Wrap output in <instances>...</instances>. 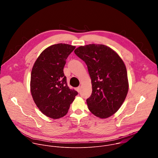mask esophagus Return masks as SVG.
I'll use <instances>...</instances> for the list:
<instances>
[{
  "label": "esophagus",
  "instance_id": "obj_1",
  "mask_svg": "<svg viewBox=\"0 0 158 158\" xmlns=\"http://www.w3.org/2000/svg\"><path fill=\"white\" fill-rule=\"evenodd\" d=\"M76 90H77V92L79 93V92H81V87H77Z\"/></svg>",
  "mask_w": 158,
  "mask_h": 158
}]
</instances>
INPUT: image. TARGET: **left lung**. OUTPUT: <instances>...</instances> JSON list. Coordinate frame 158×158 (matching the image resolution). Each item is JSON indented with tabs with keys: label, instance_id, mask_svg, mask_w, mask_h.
Wrapping results in <instances>:
<instances>
[{
	"label": "left lung",
	"instance_id": "left-lung-1",
	"mask_svg": "<svg viewBox=\"0 0 158 158\" xmlns=\"http://www.w3.org/2000/svg\"><path fill=\"white\" fill-rule=\"evenodd\" d=\"M75 54L87 66L93 91L86 102L96 116L107 118L118 110L129 89L126 65L119 56L102 44L80 46Z\"/></svg>",
	"mask_w": 158,
	"mask_h": 158
}]
</instances>
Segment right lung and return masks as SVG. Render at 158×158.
I'll return each instance as SVG.
<instances>
[{
	"label": "right lung",
	"mask_w": 158,
	"mask_h": 158,
	"mask_svg": "<svg viewBox=\"0 0 158 158\" xmlns=\"http://www.w3.org/2000/svg\"><path fill=\"white\" fill-rule=\"evenodd\" d=\"M75 46L57 44L45 49L32 67L31 92L34 102L42 113L59 119L68 112L78 93L67 84L63 69L65 60Z\"/></svg>",
	"instance_id": "right-lung-1"
}]
</instances>
